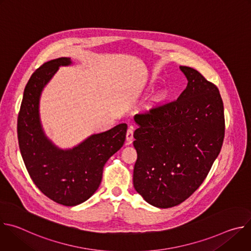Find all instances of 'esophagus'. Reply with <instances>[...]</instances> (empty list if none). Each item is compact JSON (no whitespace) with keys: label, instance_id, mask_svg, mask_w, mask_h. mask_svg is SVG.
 I'll list each match as a JSON object with an SVG mask.
<instances>
[{"label":"esophagus","instance_id":"34e87169","mask_svg":"<svg viewBox=\"0 0 251 251\" xmlns=\"http://www.w3.org/2000/svg\"><path fill=\"white\" fill-rule=\"evenodd\" d=\"M133 126H130L127 130V133H126V141H127V144H131L132 141H133Z\"/></svg>","mask_w":251,"mask_h":251}]
</instances>
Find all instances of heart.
Returning <instances> with one entry per match:
<instances>
[{"mask_svg":"<svg viewBox=\"0 0 251 251\" xmlns=\"http://www.w3.org/2000/svg\"><path fill=\"white\" fill-rule=\"evenodd\" d=\"M164 98H165V94H164L163 92H161V93L157 96V98H156V100H155V103H156V104L161 103V102L164 100Z\"/></svg>","mask_w":251,"mask_h":251,"instance_id":"obj_1","label":"heart"}]
</instances>
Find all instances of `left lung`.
<instances>
[{
    "label": "left lung",
    "instance_id": "1",
    "mask_svg": "<svg viewBox=\"0 0 251 251\" xmlns=\"http://www.w3.org/2000/svg\"><path fill=\"white\" fill-rule=\"evenodd\" d=\"M188 80L176 101L136 114L133 184L148 203L168 208L191 197L218 158L225 138L218 87L198 70L180 66Z\"/></svg>",
    "mask_w": 251,
    "mask_h": 251
}]
</instances>
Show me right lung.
<instances>
[{
    "instance_id": "add662e5",
    "label": "right lung",
    "mask_w": 251,
    "mask_h": 251,
    "mask_svg": "<svg viewBox=\"0 0 251 251\" xmlns=\"http://www.w3.org/2000/svg\"><path fill=\"white\" fill-rule=\"evenodd\" d=\"M73 63L69 57L46 62L25 85L18 118L19 146L32 182L53 201L75 206L98 189L103 167L123 146L127 124L93 134L70 149H60L46 135L40 116L41 95L59 66Z\"/></svg>"
}]
</instances>
